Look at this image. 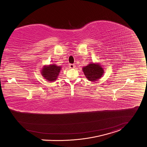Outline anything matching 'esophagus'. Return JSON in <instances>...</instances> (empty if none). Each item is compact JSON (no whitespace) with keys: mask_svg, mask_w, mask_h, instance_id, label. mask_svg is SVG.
<instances>
[{"mask_svg":"<svg viewBox=\"0 0 147 147\" xmlns=\"http://www.w3.org/2000/svg\"><path fill=\"white\" fill-rule=\"evenodd\" d=\"M69 67L70 68H74L75 67V65L74 64H69Z\"/></svg>","mask_w":147,"mask_h":147,"instance_id":"1","label":"esophagus"}]
</instances>
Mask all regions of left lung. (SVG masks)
I'll list each match as a JSON object with an SVG mask.
<instances>
[{
	"label": "left lung",
	"mask_w": 147,
	"mask_h": 147,
	"mask_svg": "<svg viewBox=\"0 0 147 147\" xmlns=\"http://www.w3.org/2000/svg\"><path fill=\"white\" fill-rule=\"evenodd\" d=\"M83 72L88 80L94 81L100 79L103 74V69L99 65L90 64L83 68Z\"/></svg>",
	"instance_id": "1"
}]
</instances>
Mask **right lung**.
Wrapping results in <instances>:
<instances>
[{
  "instance_id": "add662e5",
  "label": "right lung",
  "mask_w": 147,
  "mask_h": 147,
  "mask_svg": "<svg viewBox=\"0 0 147 147\" xmlns=\"http://www.w3.org/2000/svg\"><path fill=\"white\" fill-rule=\"evenodd\" d=\"M61 67L55 65H51L49 66H45L41 71L43 77L50 81H53L57 79L59 74Z\"/></svg>"
}]
</instances>
